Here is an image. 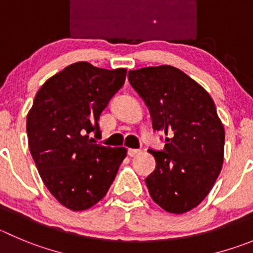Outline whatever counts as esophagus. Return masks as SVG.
<instances>
[{
	"label": "esophagus",
	"mask_w": 253,
	"mask_h": 253,
	"mask_svg": "<svg viewBox=\"0 0 253 253\" xmlns=\"http://www.w3.org/2000/svg\"><path fill=\"white\" fill-rule=\"evenodd\" d=\"M141 153V150H137V148H129L128 150V156L131 157H134V156H137Z\"/></svg>",
	"instance_id": "obj_1"
}]
</instances>
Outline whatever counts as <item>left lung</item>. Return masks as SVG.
Returning <instances> with one entry per match:
<instances>
[{
  "label": "left lung",
  "instance_id": "left-lung-1",
  "mask_svg": "<svg viewBox=\"0 0 253 253\" xmlns=\"http://www.w3.org/2000/svg\"><path fill=\"white\" fill-rule=\"evenodd\" d=\"M128 81L145 101L155 131L165 132L162 151L148 150L156 169L146 185L153 201L171 213L201 204L223 164L225 128L209 92L172 66L128 71Z\"/></svg>",
  "mask_w": 253,
  "mask_h": 253
}]
</instances>
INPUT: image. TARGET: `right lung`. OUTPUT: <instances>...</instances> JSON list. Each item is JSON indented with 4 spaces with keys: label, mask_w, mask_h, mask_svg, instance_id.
<instances>
[{
    "label": "right lung",
    "mask_w": 253,
    "mask_h": 253,
    "mask_svg": "<svg viewBox=\"0 0 253 253\" xmlns=\"http://www.w3.org/2000/svg\"><path fill=\"white\" fill-rule=\"evenodd\" d=\"M125 68L77 62L47 80L27 115L30 152L51 195L72 211L105 197L126 157L125 147L98 145V120L124 86Z\"/></svg>",
    "instance_id": "right-lung-1"
}]
</instances>
